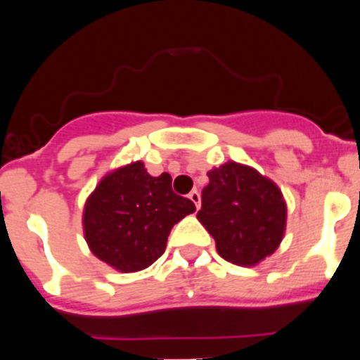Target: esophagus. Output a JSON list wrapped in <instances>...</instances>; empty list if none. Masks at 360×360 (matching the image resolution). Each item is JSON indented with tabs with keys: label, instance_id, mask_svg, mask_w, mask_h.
I'll return each instance as SVG.
<instances>
[{
	"label": "esophagus",
	"instance_id": "esophagus-1",
	"mask_svg": "<svg viewBox=\"0 0 360 360\" xmlns=\"http://www.w3.org/2000/svg\"><path fill=\"white\" fill-rule=\"evenodd\" d=\"M188 198H190V200L195 203V207H197V209H198V207H200V193H198L197 190L191 191V193L188 195Z\"/></svg>",
	"mask_w": 360,
	"mask_h": 360
}]
</instances>
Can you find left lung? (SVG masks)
I'll list each match as a JSON object with an SVG mask.
<instances>
[{
  "instance_id": "8db88e82",
  "label": "left lung",
  "mask_w": 360,
  "mask_h": 360,
  "mask_svg": "<svg viewBox=\"0 0 360 360\" xmlns=\"http://www.w3.org/2000/svg\"><path fill=\"white\" fill-rule=\"evenodd\" d=\"M198 221L223 259L254 266L271 256L285 233L288 205L277 184L256 169L226 162L207 172Z\"/></svg>"
}]
</instances>
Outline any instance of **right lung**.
Listing matches in <instances>:
<instances>
[{
	"label": "right lung",
	"mask_w": 360,
	"mask_h": 360,
	"mask_svg": "<svg viewBox=\"0 0 360 360\" xmlns=\"http://www.w3.org/2000/svg\"><path fill=\"white\" fill-rule=\"evenodd\" d=\"M195 203L172 191V177H153L143 162L108 172L89 195L83 233L96 257L122 274L148 268L165 252L176 223Z\"/></svg>",
	"instance_id": "right-lung-1"
}]
</instances>
